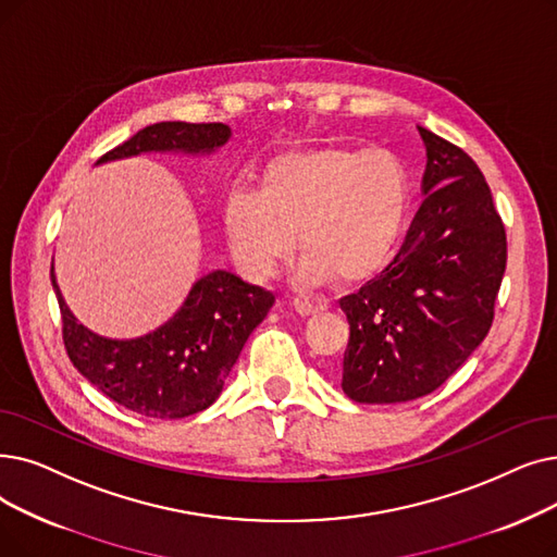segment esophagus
<instances>
[{
	"label": "esophagus",
	"instance_id": "34e87169",
	"mask_svg": "<svg viewBox=\"0 0 557 557\" xmlns=\"http://www.w3.org/2000/svg\"><path fill=\"white\" fill-rule=\"evenodd\" d=\"M294 309L300 313V317H307V319L319 317V313L323 311V307H313V305H307V302H296Z\"/></svg>",
	"mask_w": 557,
	"mask_h": 557
}]
</instances>
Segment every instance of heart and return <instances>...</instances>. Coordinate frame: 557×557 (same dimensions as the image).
Masks as SVG:
<instances>
[{
  "mask_svg": "<svg viewBox=\"0 0 557 557\" xmlns=\"http://www.w3.org/2000/svg\"><path fill=\"white\" fill-rule=\"evenodd\" d=\"M407 213V175L384 150L346 145L286 150L261 184L234 182L221 219L230 252L250 280H269L298 250L307 288H352L389 261Z\"/></svg>",
  "mask_w": 557,
  "mask_h": 557,
  "instance_id": "obj_1",
  "label": "heart"
}]
</instances>
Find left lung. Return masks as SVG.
I'll return each instance as SVG.
<instances>
[{
	"instance_id": "1",
	"label": "left lung",
	"mask_w": 557,
	"mask_h": 557,
	"mask_svg": "<svg viewBox=\"0 0 557 557\" xmlns=\"http://www.w3.org/2000/svg\"><path fill=\"white\" fill-rule=\"evenodd\" d=\"M423 205L396 259L338 300L350 323L342 389L389 405L442 386L482 344L507 261L492 190L475 161L423 127Z\"/></svg>"
}]
</instances>
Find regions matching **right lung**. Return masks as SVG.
Wrapping results in <instances>:
<instances>
[{"instance_id": "obj_1", "label": "right lung", "mask_w": 557, "mask_h": 557, "mask_svg": "<svg viewBox=\"0 0 557 557\" xmlns=\"http://www.w3.org/2000/svg\"><path fill=\"white\" fill-rule=\"evenodd\" d=\"M232 138L223 123H157L140 129L98 163L138 154L211 157ZM50 280L61 307L63 342L75 369L98 389L150 419H184L221 396L252 330L275 298L230 271H213L190 284L171 319L134 338H111L88 330L70 311L54 273Z\"/></svg>"}]
</instances>
